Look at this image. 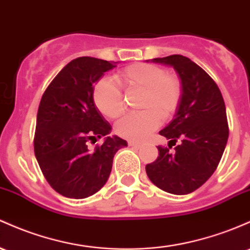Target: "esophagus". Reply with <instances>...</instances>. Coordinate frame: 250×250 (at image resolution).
<instances>
[{
  "mask_svg": "<svg viewBox=\"0 0 250 250\" xmlns=\"http://www.w3.org/2000/svg\"><path fill=\"white\" fill-rule=\"evenodd\" d=\"M128 145H129L130 147H134V148H141L142 145L139 144V142H134V141H128Z\"/></svg>",
  "mask_w": 250,
  "mask_h": 250,
  "instance_id": "esophagus-1",
  "label": "esophagus"
}]
</instances>
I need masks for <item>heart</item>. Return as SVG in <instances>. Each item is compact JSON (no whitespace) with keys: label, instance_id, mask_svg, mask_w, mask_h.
<instances>
[{"label":"heart","instance_id":"heart-1","mask_svg":"<svg viewBox=\"0 0 250 250\" xmlns=\"http://www.w3.org/2000/svg\"><path fill=\"white\" fill-rule=\"evenodd\" d=\"M116 83L125 92L140 91L136 106L141 111L125 115L115 130L122 138L141 141L175 114L182 101V82L163 67L146 62H135L115 75ZM95 105L105 117L115 120L123 111L120 89L110 81L101 79L94 89Z\"/></svg>","mask_w":250,"mask_h":250}]
</instances>
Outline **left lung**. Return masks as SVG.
I'll use <instances>...</instances> for the list:
<instances>
[{"label":"left lung","mask_w":250,"mask_h":250,"mask_svg":"<svg viewBox=\"0 0 250 250\" xmlns=\"http://www.w3.org/2000/svg\"><path fill=\"white\" fill-rule=\"evenodd\" d=\"M168 65L179 76L182 101L174 119L160 135L175 145L158 146L159 156L146 165L149 180L163 191L188 194L207 182L217 168L227 146L228 127L226 104L217 84L201 66L180 54L152 59Z\"/></svg>","instance_id":"1"}]
</instances>
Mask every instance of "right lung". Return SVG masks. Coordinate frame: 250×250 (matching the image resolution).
Here are the masks:
<instances>
[{
    "label": "right lung",
    "instance_id": "1",
    "mask_svg": "<svg viewBox=\"0 0 250 250\" xmlns=\"http://www.w3.org/2000/svg\"><path fill=\"white\" fill-rule=\"evenodd\" d=\"M116 62L79 57L54 77L41 97L34 135V153L53 190L82 199L103 188L112 159L127 141L106 136L94 150L87 142L111 131L94 102V84Z\"/></svg>",
    "mask_w": 250,
    "mask_h": 250
}]
</instances>
